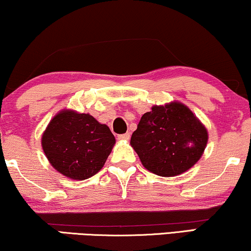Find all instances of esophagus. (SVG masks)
Instances as JSON below:
<instances>
[{
	"mask_svg": "<svg viewBox=\"0 0 251 251\" xmlns=\"http://www.w3.org/2000/svg\"><path fill=\"white\" fill-rule=\"evenodd\" d=\"M118 138L120 139V140H129V138H130V133H122V135H119L118 136Z\"/></svg>",
	"mask_w": 251,
	"mask_h": 251,
	"instance_id": "34e87169",
	"label": "esophagus"
}]
</instances>
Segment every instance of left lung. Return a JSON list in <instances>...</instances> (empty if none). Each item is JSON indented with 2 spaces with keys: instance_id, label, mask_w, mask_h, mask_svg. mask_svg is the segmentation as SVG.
<instances>
[{
  "instance_id": "left-lung-1",
  "label": "left lung",
  "mask_w": 251,
  "mask_h": 251,
  "mask_svg": "<svg viewBox=\"0 0 251 251\" xmlns=\"http://www.w3.org/2000/svg\"><path fill=\"white\" fill-rule=\"evenodd\" d=\"M207 143L205 126L178 101L153 106L142 116L130 140L143 166L162 177L178 176L193 167Z\"/></svg>"
}]
</instances>
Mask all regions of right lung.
I'll return each instance as SVG.
<instances>
[{"label": "right lung", "instance_id": "add662e5", "mask_svg": "<svg viewBox=\"0 0 251 251\" xmlns=\"http://www.w3.org/2000/svg\"><path fill=\"white\" fill-rule=\"evenodd\" d=\"M41 143L47 159L58 173L83 180L104 167L115 137L107 126L90 114L63 109L48 125Z\"/></svg>", "mask_w": 251, "mask_h": 251}]
</instances>
